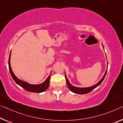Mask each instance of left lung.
I'll return each instance as SVG.
<instances>
[{
  "instance_id": "8db88e82",
  "label": "left lung",
  "mask_w": 123,
  "mask_h": 123,
  "mask_svg": "<svg viewBox=\"0 0 123 123\" xmlns=\"http://www.w3.org/2000/svg\"><path fill=\"white\" fill-rule=\"evenodd\" d=\"M102 47L104 48V46L103 45V44L102 43ZM107 69H108V62H107V69H106V71L105 72V73L104 74V76H103L102 78L101 79V80L100 81H98V82H97L96 84L93 85V86H90V87H76L73 86V85L71 84V83H70L69 80L68 79L67 77V75H66V72H65V78H66V83H67V86L68 87L69 89L71 90L72 92H73L74 93H78V94H80V95H82V94H86V93H87L90 92L92 90H93V89L96 88L98 86H99L101 84V83L102 82L103 80H104V79H105V76H106V74H107Z\"/></svg>"
}]
</instances>
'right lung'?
Wrapping results in <instances>:
<instances>
[{
  "label": "right lung",
  "instance_id": "right-lung-1",
  "mask_svg": "<svg viewBox=\"0 0 123 123\" xmlns=\"http://www.w3.org/2000/svg\"><path fill=\"white\" fill-rule=\"evenodd\" d=\"M11 52L10 53L9 55V68L11 76H12L13 79L14 80L15 82H16L17 84L19 86H21L26 90L29 91V92H36V93H41L44 92V91H46V90L48 89L49 86L50 84V75H51L52 71H51L50 73V75L49 77L46 78V79L45 80L43 83L39 84H31L28 82L19 79L18 78L12 70V68L11 67L10 65V57H11Z\"/></svg>",
  "mask_w": 123,
  "mask_h": 123
}]
</instances>
